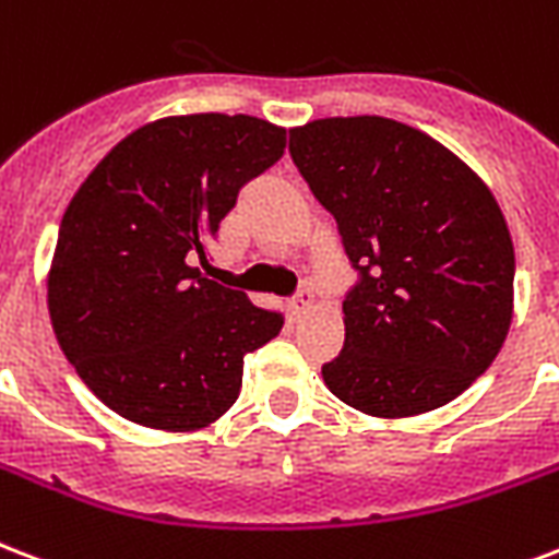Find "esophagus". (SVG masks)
I'll list each match as a JSON object with an SVG mask.
<instances>
[{
  "instance_id": "1",
  "label": "esophagus",
  "mask_w": 559,
  "mask_h": 559,
  "mask_svg": "<svg viewBox=\"0 0 559 559\" xmlns=\"http://www.w3.org/2000/svg\"><path fill=\"white\" fill-rule=\"evenodd\" d=\"M313 301H317V298H313V289H310V287L298 289L296 296L289 298V310H293V317H301V313H308V310L313 308Z\"/></svg>"
}]
</instances>
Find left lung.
I'll return each mask as SVG.
<instances>
[{"label": "left lung", "mask_w": 559, "mask_h": 559, "mask_svg": "<svg viewBox=\"0 0 559 559\" xmlns=\"http://www.w3.org/2000/svg\"><path fill=\"white\" fill-rule=\"evenodd\" d=\"M289 155L336 219L357 281L328 390L369 416H416L489 369L513 319L516 254L489 187L460 157L386 117L289 131Z\"/></svg>", "instance_id": "left-lung-1"}]
</instances>
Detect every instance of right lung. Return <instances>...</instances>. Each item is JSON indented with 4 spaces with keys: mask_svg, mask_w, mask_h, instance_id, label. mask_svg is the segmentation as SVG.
<instances>
[{
    "mask_svg": "<svg viewBox=\"0 0 559 559\" xmlns=\"http://www.w3.org/2000/svg\"><path fill=\"white\" fill-rule=\"evenodd\" d=\"M287 131L193 114L148 122L102 157L63 213L49 317L81 381L119 416L193 431L240 395L242 357L281 310L207 281V246L251 178L278 164Z\"/></svg>",
    "mask_w": 559,
    "mask_h": 559,
    "instance_id": "right-lung-1",
    "label": "right lung"
}]
</instances>
